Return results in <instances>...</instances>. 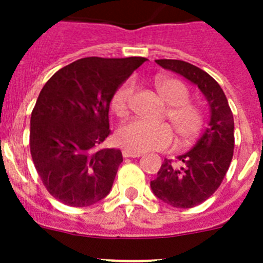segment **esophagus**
Returning a JSON list of instances; mask_svg holds the SVG:
<instances>
[{"instance_id": "esophagus-1", "label": "esophagus", "mask_w": 263, "mask_h": 263, "mask_svg": "<svg viewBox=\"0 0 263 263\" xmlns=\"http://www.w3.org/2000/svg\"><path fill=\"white\" fill-rule=\"evenodd\" d=\"M123 157H141L142 153H138V152H130V151H122Z\"/></svg>"}]
</instances>
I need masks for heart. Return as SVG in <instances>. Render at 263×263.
<instances>
[{
    "label": "heart",
    "mask_w": 263,
    "mask_h": 263,
    "mask_svg": "<svg viewBox=\"0 0 263 263\" xmlns=\"http://www.w3.org/2000/svg\"><path fill=\"white\" fill-rule=\"evenodd\" d=\"M158 97L169 105L166 117L173 125L179 142L186 144L199 136L204 126V110L200 105L188 101L190 91L185 84L175 78L158 75L155 78ZM134 92V82L126 80L112 95V110L125 116ZM117 141L126 151L147 152L165 149L173 142V130L168 123H151L142 119H133L123 123L117 132Z\"/></svg>",
    "instance_id": "1"
}]
</instances>
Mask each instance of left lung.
I'll return each mask as SVG.
<instances>
[{"label": "left lung", "mask_w": 263, "mask_h": 263, "mask_svg": "<svg viewBox=\"0 0 263 263\" xmlns=\"http://www.w3.org/2000/svg\"><path fill=\"white\" fill-rule=\"evenodd\" d=\"M156 63L195 84L210 108L207 127L194 147L176 162L165 158L151 181L160 200L176 208H192L218 190L229 171L234 155L233 112L222 87L205 71L183 60L160 59Z\"/></svg>", "instance_id": "obj_1"}]
</instances>
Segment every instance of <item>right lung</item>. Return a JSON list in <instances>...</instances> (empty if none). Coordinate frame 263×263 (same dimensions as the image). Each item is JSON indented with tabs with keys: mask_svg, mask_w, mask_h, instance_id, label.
<instances>
[{
	"mask_svg": "<svg viewBox=\"0 0 263 263\" xmlns=\"http://www.w3.org/2000/svg\"><path fill=\"white\" fill-rule=\"evenodd\" d=\"M146 60L79 59L40 91L30 117V155L45 188L64 204L88 207L110 194L123 161L119 149H99L110 134V102Z\"/></svg>",
	"mask_w": 263,
	"mask_h": 263,
	"instance_id": "obj_1",
	"label": "right lung"
}]
</instances>
